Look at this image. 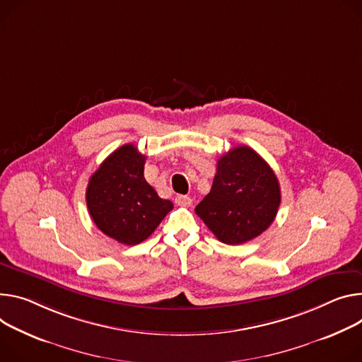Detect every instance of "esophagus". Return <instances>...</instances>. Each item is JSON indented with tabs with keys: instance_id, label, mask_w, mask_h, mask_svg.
<instances>
[{
	"instance_id": "1",
	"label": "esophagus",
	"mask_w": 362,
	"mask_h": 362,
	"mask_svg": "<svg viewBox=\"0 0 362 362\" xmlns=\"http://www.w3.org/2000/svg\"><path fill=\"white\" fill-rule=\"evenodd\" d=\"M175 202L179 206H189L192 204V199L189 198V196H186V194H179V196H176V198H175Z\"/></svg>"
}]
</instances>
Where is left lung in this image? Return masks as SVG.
<instances>
[{
    "instance_id": "8db88e82",
    "label": "left lung",
    "mask_w": 362,
    "mask_h": 362,
    "mask_svg": "<svg viewBox=\"0 0 362 362\" xmlns=\"http://www.w3.org/2000/svg\"><path fill=\"white\" fill-rule=\"evenodd\" d=\"M280 202V185L267 161L238 146L219 157L211 192L194 212L221 243L238 245L266 231Z\"/></svg>"
}]
</instances>
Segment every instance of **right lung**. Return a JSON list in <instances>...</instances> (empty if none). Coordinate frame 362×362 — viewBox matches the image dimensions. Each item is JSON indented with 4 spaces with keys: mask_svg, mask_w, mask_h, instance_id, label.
<instances>
[{
    "mask_svg": "<svg viewBox=\"0 0 362 362\" xmlns=\"http://www.w3.org/2000/svg\"><path fill=\"white\" fill-rule=\"evenodd\" d=\"M143 156L134 144L111 153L90 176L86 205L95 225L110 238L136 245L147 240L173 204L161 199L144 179Z\"/></svg>",
    "mask_w": 362,
    "mask_h": 362,
    "instance_id": "add662e5",
    "label": "right lung"
}]
</instances>
